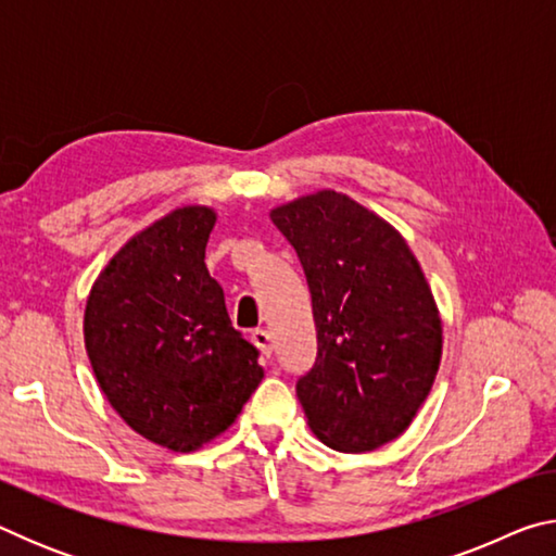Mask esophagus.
<instances>
[{
    "mask_svg": "<svg viewBox=\"0 0 556 556\" xmlns=\"http://www.w3.org/2000/svg\"><path fill=\"white\" fill-rule=\"evenodd\" d=\"M250 338H252V343L260 348L262 355H265V357L271 355V333L267 331V328H255Z\"/></svg>",
    "mask_w": 556,
    "mask_h": 556,
    "instance_id": "34e87169",
    "label": "esophagus"
}]
</instances>
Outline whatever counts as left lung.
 Instances as JSON below:
<instances>
[{"mask_svg": "<svg viewBox=\"0 0 556 556\" xmlns=\"http://www.w3.org/2000/svg\"><path fill=\"white\" fill-rule=\"evenodd\" d=\"M312 291L316 363L296 382L314 434L345 454L397 439L441 361V318L402 235L336 191L269 213Z\"/></svg>", "mask_w": 556, "mask_h": 556, "instance_id": "8db88e82", "label": "left lung"}]
</instances>
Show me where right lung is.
Returning <instances> with one entry per match:
<instances>
[{"label":"right lung","instance_id":"1","mask_svg":"<svg viewBox=\"0 0 556 556\" xmlns=\"http://www.w3.org/2000/svg\"><path fill=\"white\" fill-rule=\"evenodd\" d=\"M213 225L211 208L186 205L137 232L100 271L83 324L112 409L181 454L223 434L265 378L205 267Z\"/></svg>","mask_w":556,"mask_h":556}]
</instances>
